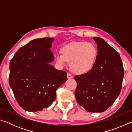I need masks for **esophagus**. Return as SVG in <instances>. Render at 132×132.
Instances as JSON below:
<instances>
[{"instance_id": "obj_1", "label": "esophagus", "mask_w": 132, "mask_h": 132, "mask_svg": "<svg viewBox=\"0 0 132 132\" xmlns=\"http://www.w3.org/2000/svg\"><path fill=\"white\" fill-rule=\"evenodd\" d=\"M67 77H68V79H72L73 78V76L71 75L70 73H68L67 74Z\"/></svg>"}]
</instances>
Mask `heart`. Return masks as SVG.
<instances>
[{"label": "heart", "instance_id": "obj_1", "mask_svg": "<svg viewBox=\"0 0 132 132\" xmlns=\"http://www.w3.org/2000/svg\"><path fill=\"white\" fill-rule=\"evenodd\" d=\"M97 56V48L89 42H75L61 49V53L55 55V61L63 66L69 62L71 70L76 74H85L94 66Z\"/></svg>", "mask_w": 132, "mask_h": 132}]
</instances>
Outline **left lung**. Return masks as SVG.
Here are the masks:
<instances>
[{
  "instance_id": "1",
  "label": "left lung",
  "mask_w": 132,
  "mask_h": 132,
  "mask_svg": "<svg viewBox=\"0 0 132 132\" xmlns=\"http://www.w3.org/2000/svg\"><path fill=\"white\" fill-rule=\"evenodd\" d=\"M93 38L98 48L95 63L89 72L75 76V97L87 111L102 112L119 96L124 70L119 53L101 38Z\"/></svg>"
}]
</instances>
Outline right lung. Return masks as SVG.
I'll list each match as a JSON object with an SVG mask.
<instances>
[{
  "mask_svg": "<svg viewBox=\"0 0 132 132\" xmlns=\"http://www.w3.org/2000/svg\"><path fill=\"white\" fill-rule=\"evenodd\" d=\"M53 38L31 41L19 49L10 62L9 84L24 110L41 111L56 98V91L67 80L66 72L50 64Z\"/></svg>",
  "mask_w": 132,
  "mask_h": 132,
  "instance_id": "1",
  "label": "right lung"
}]
</instances>
